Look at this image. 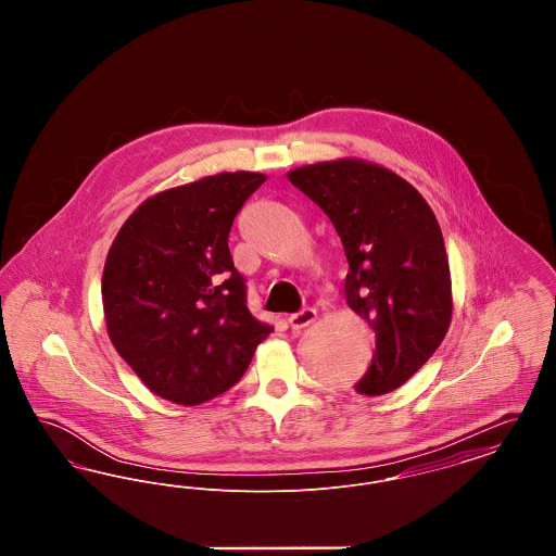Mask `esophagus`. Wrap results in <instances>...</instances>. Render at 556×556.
Returning a JSON list of instances; mask_svg holds the SVG:
<instances>
[{
  "mask_svg": "<svg viewBox=\"0 0 556 556\" xmlns=\"http://www.w3.org/2000/svg\"><path fill=\"white\" fill-rule=\"evenodd\" d=\"M315 318H317V311H315V308H302L300 313H293V315L288 318V323H290V327L293 331H298V329L308 327Z\"/></svg>",
  "mask_w": 556,
  "mask_h": 556,
  "instance_id": "1",
  "label": "esophagus"
}]
</instances>
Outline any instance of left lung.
Instances as JSON below:
<instances>
[{
    "instance_id": "1",
    "label": "left lung",
    "mask_w": 556,
    "mask_h": 556,
    "mask_svg": "<svg viewBox=\"0 0 556 556\" xmlns=\"http://www.w3.org/2000/svg\"><path fill=\"white\" fill-rule=\"evenodd\" d=\"M288 179L333 223L350 265L345 302L375 333L372 361L354 390L394 392L448 331L452 281L438 218L408 181L365 160L300 166Z\"/></svg>"
}]
</instances>
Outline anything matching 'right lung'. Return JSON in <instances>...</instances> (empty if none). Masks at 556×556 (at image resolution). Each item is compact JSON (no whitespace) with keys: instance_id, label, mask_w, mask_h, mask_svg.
<instances>
[{"instance_id":"add662e5","label":"right lung","mask_w":556,"mask_h":556,"mask_svg":"<svg viewBox=\"0 0 556 556\" xmlns=\"http://www.w3.org/2000/svg\"><path fill=\"white\" fill-rule=\"evenodd\" d=\"M261 173H218L148 198L108 252V336L135 375L175 404L227 392L273 331L252 317L229 231Z\"/></svg>"}]
</instances>
